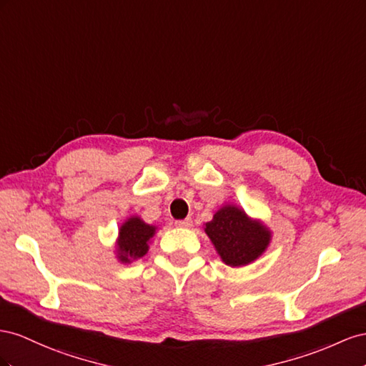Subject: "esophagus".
<instances>
[{
  "label": "esophagus",
  "mask_w": 366,
  "mask_h": 366,
  "mask_svg": "<svg viewBox=\"0 0 366 366\" xmlns=\"http://www.w3.org/2000/svg\"><path fill=\"white\" fill-rule=\"evenodd\" d=\"M192 217H185V219H179V221H176L174 225L179 227V228H190L192 227Z\"/></svg>",
  "instance_id": "34e87169"
}]
</instances>
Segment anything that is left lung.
<instances>
[{"instance_id": "obj_1", "label": "left lung", "mask_w": 366, "mask_h": 366, "mask_svg": "<svg viewBox=\"0 0 366 366\" xmlns=\"http://www.w3.org/2000/svg\"><path fill=\"white\" fill-rule=\"evenodd\" d=\"M205 233L213 242L222 262L229 267L252 264L271 241V232L236 205H224L205 224Z\"/></svg>"}]
</instances>
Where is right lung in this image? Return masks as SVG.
I'll list each match as a JSON object with an SVG mask.
<instances>
[{"mask_svg":"<svg viewBox=\"0 0 366 366\" xmlns=\"http://www.w3.org/2000/svg\"><path fill=\"white\" fill-rule=\"evenodd\" d=\"M156 233V227L145 224L141 217L132 216L119 228L117 241L118 260L130 264L132 260L142 257L149 252V242Z\"/></svg>","mask_w":366,"mask_h":366,"instance_id":"right-lung-1","label":"right lung"}]
</instances>
